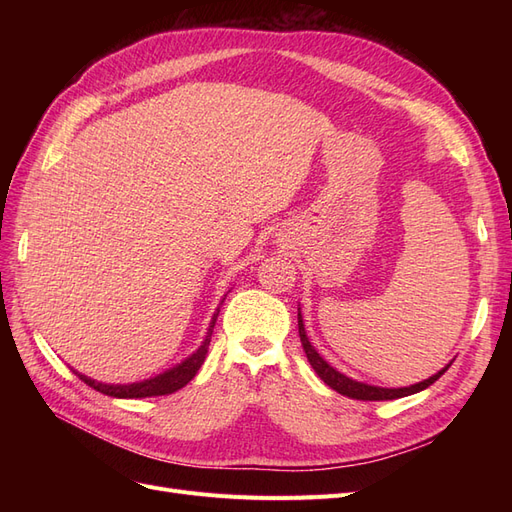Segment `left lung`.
<instances>
[{
  "label": "left lung",
  "instance_id": "left-lung-1",
  "mask_svg": "<svg viewBox=\"0 0 512 512\" xmlns=\"http://www.w3.org/2000/svg\"><path fill=\"white\" fill-rule=\"evenodd\" d=\"M299 337H301V344H303V350L307 354V361L309 365L314 367L316 374L320 376V380H324V384H329L333 391L342 393L350 399H363V401H384V399H399V397H408L412 393H418L427 389V386H431L433 382H436L444 371L448 369V363L444 369H440L438 374H433L431 378L418 382V384H412V386H401V389H382V386H371V384H365V382H356L348 376H344L342 371L333 369L327 361L322 359V356L318 354V350L312 346V342H309L307 335H305V324H303V316L299 312Z\"/></svg>",
  "mask_w": 512,
  "mask_h": 512
}]
</instances>
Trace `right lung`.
I'll list each match as a JSON object with an SVG mask.
<instances>
[{"instance_id":"right-lung-1","label":"right lung","mask_w":512,"mask_h":512,"mask_svg":"<svg viewBox=\"0 0 512 512\" xmlns=\"http://www.w3.org/2000/svg\"><path fill=\"white\" fill-rule=\"evenodd\" d=\"M218 314H220V309L213 314L209 331L205 335V342L200 344V348L194 354H190L188 359L181 361L175 367L166 369L164 374H158L156 378H149L143 382H132V384H102V382H96V380L79 374V371H74V374L79 376L87 386H91V389H96L108 397H117V399H141V397H158V395L175 393V391L183 389V386L198 374L200 365L205 363V356H207L209 342H211V333L215 327V320H218Z\"/></svg>"}]
</instances>
